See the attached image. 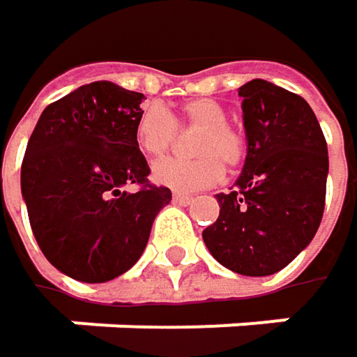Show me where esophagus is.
Segmentation results:
<instances>
[{"label":"esophagus","mask_w":357,"mask_h":357,"mask_svg":"<svg viewBox=\"0 0 357 357\" xmlns=\"http://www.w3.org/2000/svg\"><path fill=\"white\" fill-rule=\"evenodd\" d=\"M172 199H174V203H178V205H189V203H193V197H191V195H183V193H174Z\"/></svg>","instance_id":"esophagus-1"}]
</instances>
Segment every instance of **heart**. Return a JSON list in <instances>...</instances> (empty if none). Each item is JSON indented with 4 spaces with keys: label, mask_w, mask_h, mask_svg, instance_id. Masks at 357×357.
Returning <instances> with one entry per match:
<instances>
[{
    "label": "heart",
    "mask_w": 357,
    "mask_h": 357,
    "mask_svg": "<svg viewBox=\"0 0 357 357\" xmlns=\"http://www.w3.org/2000/svg\"><path fill=\"white\" fill-rule=\"evenodd\" d=\"M176 121L185 127L201 129L193 152L197 158L181 160L168 158L158 162L152 178L158 185L193 193L220 183L224 166H238L245 158V137L228 125L226 109L213 98H193L181 105L174 119L162 105H148L139 112L135 123V139L144 154L162 158L176 139Z\"/></svg>",
    "instance_id": "heart-1"
}]
</instances>
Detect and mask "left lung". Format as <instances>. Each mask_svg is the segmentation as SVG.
I'll return each instance as SVG.
<instances>
[{
    "label": "left lung",
    "instance_id": "left-lung-1",
    "mask_svg": "<svg viewBox=\"0 0 357 357\" xmlns=\"http://www.w3.org/2000/svg\"><path fill=\"white\" fill-rule=\"evenodd\" d=\"M246 158L218 220L203 230L213 259L234 273H278L314 238L327 193V142L310 105L267 79L241 86Z\"/></svg>",
    "mask_w": 357,
    "mask_h": 357
}]
</instances>
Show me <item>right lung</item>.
Wrapping results in <instances>:
<instances>
[{
  "mask_svg": "<svg viewBox=\"0 0 357 357\" xmlns=\"http://www.w3.org/2000/svg\"><path fill=\"white\" fill-rule=\"evenodd\" d=\"M144 94L92 82L49 105L26 146L20 187L34 238L69 278L102 284L129 271L170 189L148 185L135 123ZM142 184L129 194L125 186Z\"/></svg>",
  "mask_w": 357,
  "mask_h": 357,
  "instance_id": "1",
  "label": "right lung"
}]
</instances>
